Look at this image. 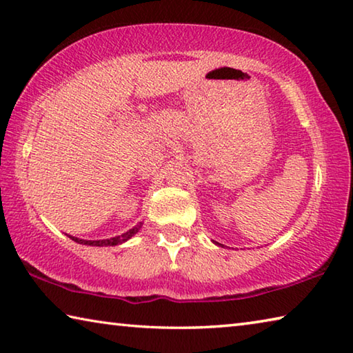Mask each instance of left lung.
<instances>
[{
	"label": "left lung",
	"mask_w": 353,
	"mask_h": 353,
	"mask_svg": "<svg viewBox=\"0 0 353 353\" xmlns=\"http://www.w3.org/2000/svg\"><path fill=\"white\" fill-rule=\"evenodd\" d=\"M214 244H218V246H223V244H219V243H216V241H213Z\"/></svg>",
	"instance_id": "8db88e82"
}]
</instances>
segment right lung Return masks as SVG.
I'll return each mask as SVG.
<instances>
[{"instance_id":"add662e5","label":"right lung","mask_w":353,"mask_h":353,"mask_svg":"<svg viewBox=\"0 0 353 353\" xmlns=\"http://www.w3.org/2000/svg\"><path fill=\"white\" fill-rule=\"evenodd\" d=\"M143 223H139L135 227H132V229H129L128 232H124L123 235H118V236H113V238H105V240H81V238L77 236H71L68 235L71 240L79 243V244H85V246H99V248H104V246H118V244H123L126 243L128 240H130L137 232H139L141 229Z\"/></svg>"}]
</instances>
